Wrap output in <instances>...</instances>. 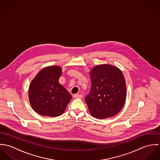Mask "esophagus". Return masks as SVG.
Instances as JSON below:
<instances>
[{
	"label": "esophagus",
	"instance_id": "1",
	"mask_svg": "<svg viewBox=\"0 0 160 160\" xmlns=\"http://www.w3.org/2000/svg\"><path fill=\"white\" fill-rule=\"evenodd\" d=\"M83 95L82 94H75L73 95V98H79V99H81L82 98Z\"/></svg>",
	"mask_w": 160,
	"mask_h": 160
}]
</instances>
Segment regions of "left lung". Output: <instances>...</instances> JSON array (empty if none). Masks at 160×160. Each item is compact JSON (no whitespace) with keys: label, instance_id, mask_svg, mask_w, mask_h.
<instances>
[{"label":"left lung","instance_id":"left-lung-1","mask_svg":"<svg viewBox=\"0 0 160 160\" xmlns=\"http://www.w3.org/2000/svg\"><path fill=\"white\" fill-rule=\"evenodd\" d=\"M92 86L85 102L92 116L106 119L116 115L126 99V84L122 71L112 65L101 64L90 72Z\"/></svg>","mask_w":160,"mask_h":160}]
</instances>
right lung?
<instances>
[{
	"mask_svg": "<svg viewBox=\"0 0 160 160\" xmlns=\"http://www.w3.org/2000/svg\"><path fill=\"white\" fill-rule=\"evenodd\" d=\"M62 70L58 65L44 67L31 82L28 89L29 101L38 114L57 117L64 113L72 95L59 83Z\"/></svg>",
	"mask_w": 160,
	"mask_h": 160,
	"instance_id": "add662e5",
	"label": "right lung"
}]
</instances>
